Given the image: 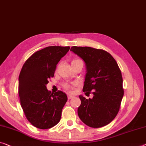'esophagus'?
<instances>
[{"label":"esophagus","instance_id":"1","mask_svg":"<svg viewBox=\"0 0 146 146\" xmlns=\"http://www.w3.org/2000/svg\"><path fill=\"white\" fill-rule=\"evenodd\" d=\"M74 98L73 96H71V95H69V94L68 95V99H72V98Z\"/></svg>","mask_w":146,"mask_h":146}]
</instances>
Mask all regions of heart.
Segmentation results:
<instances>
[{
    "mask_svg": "<svg viewBox=\"0 0 146 146\" xmlns=\"http://www.w3.org/2000/svg\"><path fill=\"white\" fill-rule=\"evenodd\" d=\"M80 60H79V59H73L71 63H74V62H78V61H80ZM64 88L66 90H69L71 88V86L68 84H64Z\"/></svg>",
    "mask_w": 146,
    "mask_h": 146,
    "instance_id": "1",
    "label": "heart"
}]
</instances>
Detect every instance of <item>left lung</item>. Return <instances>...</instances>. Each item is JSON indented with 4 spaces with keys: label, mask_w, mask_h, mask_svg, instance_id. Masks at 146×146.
Segmentation results:
<instances>
[{
    "label": "left lung",
    "mask_w": 146,
    "mask_h": 146,
    "mask_svg": "<svg viewBox=\"0 0 146 146\" xmlns=\"http://www.w3.org/2000/svg\"><path fill=\"white\" fill-rule=\"evenodd\" d=\"M71 51L81 58L86 67L82 91L94 94L88 99L79 96L78 116L90 127L105 126L116 116L124 94L121 70L112 55L104 50L73 46Z\"/></svg>",
    "instance_id": "left-lung-1"
}]
</instances>
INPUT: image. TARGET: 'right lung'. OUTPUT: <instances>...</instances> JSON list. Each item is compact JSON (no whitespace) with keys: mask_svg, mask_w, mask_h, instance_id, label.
<instances>
[{"mask_svg":"<svg viewBox=\"0 0 146 146\" xmlns=\"http://www.w3.org/2000/svg\"><path fill=\"white\" fill-rule=\"evenodd\" d=\"M69 47L50 46L34 52L25 62L19 77V96L25 116L32 125L47 129L58 123L68 100L62 91L51 94L46 87L56 65Z\"/></svg>","mask_w":146,"mask_h":146,"instance_id":"1","label":"right lung"}]
</instances>
